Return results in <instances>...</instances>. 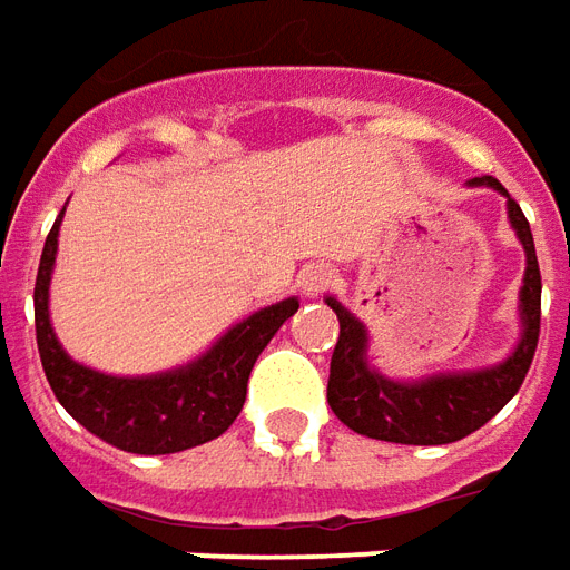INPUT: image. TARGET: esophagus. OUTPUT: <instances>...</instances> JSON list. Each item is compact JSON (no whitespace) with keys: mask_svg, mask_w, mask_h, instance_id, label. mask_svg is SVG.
<instances>
[{"mask_svg":"<svg viewBox=\"0 0 570 570\" xmlns=\"http://www.w3.org/2000/svg\"><path fill=\"white\" fill-rule=\"evenodd\" d=\"M333 284H336V274H333V268H326V265H312V268H305V272L298 274L302 296L308 298L324 296L326 289H333Z\"/></svg>","mask_w":570,"mask_h":570,"instance_id":"34e87169","label":"esophagus"}]
</instances>
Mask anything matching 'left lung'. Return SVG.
Listing matches in <instances>:
<instances>
[{
    "label": "left lung",
    "instance_id": "1",
    "mask_svg": "<svg viewBox=\"0 0 570 570\" xmlns=\"http://www.w3.org/2000/svg\"><path fill=\"white\" fill-rule=\"evenodd\" d=\"M472 188H493L507 197L509 225L524 246V281L519 293L521 340L503 364L465 373H438L416 382H397L382 376L367 364V330L336 298L326 305L340 317V342L330 361L326 401L342 423L357 435L395 444H451L472 435L507 407L531 370L540 336V265H537L531 225L521 206L493 178L481 175L469 181Z\"/></svg>",
    "mask_w": 570,
    "mask_h": 570
}]
</instances>
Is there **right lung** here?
<instances>
[{"instance_id": "add662e5", "label": "right lung", "mask_w": 570, "mask_h": 570, "mask_svg": "<svg viewBox=\"0 0 570 570\" xmlns=\"http://www.w3.org/2000/svg\"><path fill=\"white\" fill-rule=\"evenodd\" d=\"M61 216L46 237L33 289L36 345L46 380L61 407L95 438L119 451L145 456L188 451L228 432V425L244 410L246 382L256 357L286 317L296 314L298 298L289 296L277 305L258 308L185 367L154 376H107L77 364L51 330L49 284Z\"/></svg>"}]
</instances>
